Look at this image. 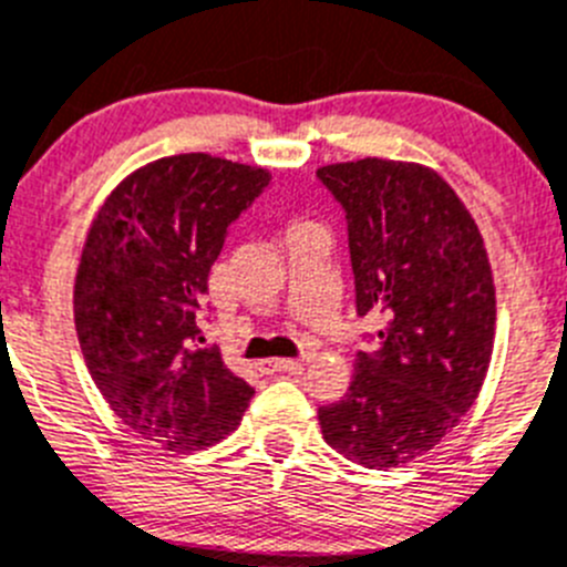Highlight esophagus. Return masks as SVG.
I'll return each mask as SVG.
<instances>
[{"instance_id":"obj_1","label":"esophagus","mask_w":567,"mask_h":567,"mask_svg":"<svg viewBox=\"0 0 567 567\" xmlns=\"http://www.w3.org/2000/svg\"><path fill=\"white\" fill-rule=\"evenodd\" d=\"M259 372H268V375H274V372H293V370H302V361L299 359H265L259 361Z\"/></svg>"}]
</instances>
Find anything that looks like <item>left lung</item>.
<instances>
[{
  "mask_svg": "<svg viewBox=\"0 0 567 567\" xmlns=\"http://www.w3.org/2000/svg\"><path fill=\"white\" fill-rule=\"evenodd\" d=\"M347 220L359 316L384 328L350 390L319 406L321 435L370 468L430 452L481 392L494 344L483 237L449 183L415 163L364 157L316 172Z\"/></svg>",
  "mask_w": 567,
  "mask_h": 567,
  "instance_id": "obj_1",
  "label": "left lung"
}]
</instances>
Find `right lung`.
<instances>
[{
	"label": "right lung",
	"instance_id": "right-lung-1",
	"mask_svg": "<svg viewBox=\"0 0 567 567\" xmlns=\"http://www.w3.org/2000/svg\"><path fill=\"white\" fill-rule=\"evenodd\" d=\"M271 175L175 155L126 177L86 234L75 330L95 386L146 441L192 452L243 421L254 386L203 339L208 271Z\"/></svg>",
	"mask_w": 567,
	"mask_h": 567
}]
</instances>
